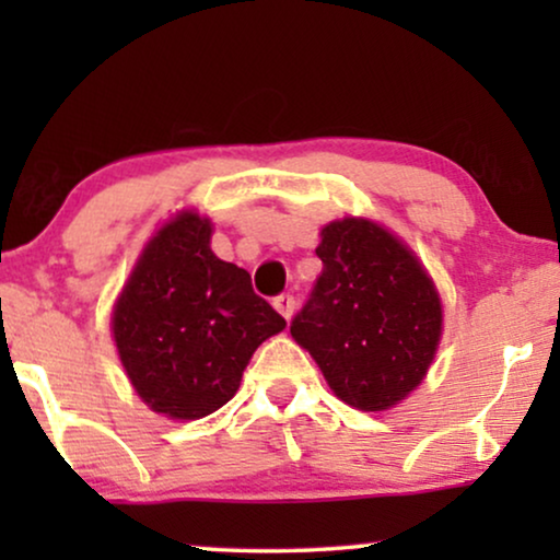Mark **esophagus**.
<instances>
[{"label": "esophagus", "mask_w": 560, "mask_h": 560, "mask_svg": "<svg viewBox=\"0 0 560 560\" xmlns=\"http://www.w3.org/2000/svg\"><path fill=\"white\" fill-rule=\"evenodd\" d=\"M294 296L292 294H279V296H276V300H273V307L276 310H279L281 312V317H292L294 315Z\"/></svg>", "instance_id": "34e87169"}]
</instances>
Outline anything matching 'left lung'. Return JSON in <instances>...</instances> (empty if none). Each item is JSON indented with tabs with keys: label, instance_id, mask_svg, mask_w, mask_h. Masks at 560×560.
Masks as SVG:
<instances>
[{
	"label": "left lung",
	"instance_id": "obj_1",
	"mask_svg": "<svg viewBox=\"0 0 560 560\" xmlns=\"http://www.w3.org/2000/svg\"><path fill=\"white\" fill-rule=\"evenodd\" d=\"M317 256L323 271L289 330L346 405L382 412L432 363L441 300L412 250L369 220L330 222Z\"/></svg>",
	"mask_w": 560,
	"mask_h": 560
}]
</instances>
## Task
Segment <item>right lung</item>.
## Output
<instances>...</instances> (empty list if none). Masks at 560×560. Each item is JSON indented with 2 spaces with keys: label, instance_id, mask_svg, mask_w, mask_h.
Wrapping results in <instances>:
<instances>
[{
  "label": "right lung",
  "instance_id": "add662e5",
  "mask_svg": "<svg viewBox=\"0 0 560 560\" xmlns=\"http://www.w3.org/2000/svg\"><path fill=\"white\" fill-rule=\"evenodd\" d=\"M210 235L197 212L161 228L112 317L140 399L176 420H199L233 399L256 348L287 327L245 268L214 256Z\"/></svg>",
  "mask_w": 560,
  "mask_h": 560
}]
</instances>
